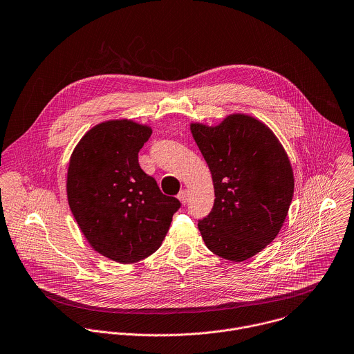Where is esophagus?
I'll use <instances>...</instances> for the list:
<instances>
[{
  "instance_id": "34e87169",
  "label": "esophagus",
  "mask_w": 354,
  "mask_h": 354,
  "mask_svg": "<svg viewBox=\"0 0 354 354\" xmlns=\"http://www.w3.org/2000/svg\"><path fill=\"white\" fill-rule=\"evenodd\" d=\"M177 198H178V201H180L183 205H185V203L188 202V199H189V192H188L187 189H183V191H180V194L177 195Z\"/></svg>"
}]
</instances>
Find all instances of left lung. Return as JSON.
Here are the masks:
<instances>
[{"label": "left lung", "mask_w": 354, "mask_h": 354, "mask_svg": "<svg viewBox=\"0 0 354 354\" xmlns=\"http://www.w3.org/2000/svg\"><path fill=\"white\" fill-rule=\"evenodd\" d=\"M191 131L216 195L198 228L216 255L245 261L283 227L294 194L290 159L273 131L250 115L234 114L217 126L191 123Z\"/></svg>", "instance_id": "1"}]
</instances>
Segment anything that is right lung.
Here are the masks:
<instances>
[{"mask_svg": "<svg viewBox=\"0 0 354 354\" xmlns=\"http://www.w3.org/2000/svg\"><path fill=\"white\" fill-rule=\"evenodd\" d=\"M151 133L127 119L99 123L81 138L68 165L67 198L78 227L97 252L120 263L155 252L181 206L138 165Z\"/></svg>", "mask_w": 354, "mask_h": 354, "instance_id": "obj_1", "label": "right lung"}]
</instances>
